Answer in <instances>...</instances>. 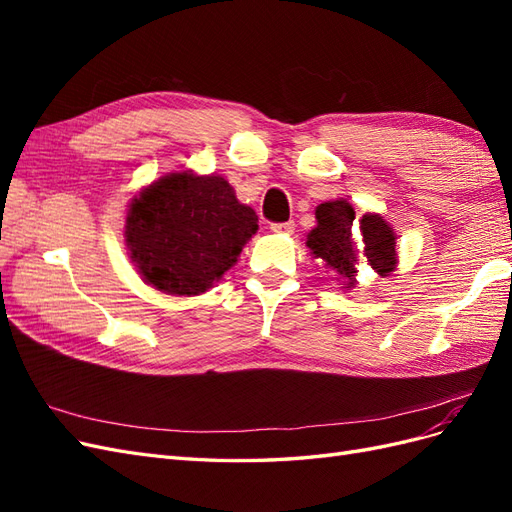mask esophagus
Masks as SVG:
<instances>
[{
    "instance_id": "1",
    "label": "esophagus",
    "mask_w": 512,
    "mask_h": 512,
    "mask_svg": "<svg viewBox=\"0 0 512 512\" xmlns=\"http://www.w3.org/2000/svg\"><path fill=\"white\" fill-rule=\"evenodd\" d=\"M271 230L275 232V235H292V232H294V222L271 224Z\"/></svg>"
}]
</instances>
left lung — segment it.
I'll return each mask as SVG.
<instances>
[{"instance_id": "left-lung-1", "label": "left lung", "mask_w": 512, "mask_h": 512, "mask_svg": "<svg viewBox=\"0 0 512 512\" xmlns=\"http://www.w3.org/2000/svg\"><path fill=\"white\" fill-rule=\"evenodd\" d=\"M316 228L307 235V247L324 265L344 277V288H354L356 265L363 260L378 275L397 267L395 232L376 213H365L359 222L348 200H329L316 207ZM357 235H353V230Z\"/></svg>"}]
</instances>
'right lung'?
<instances>
[{
    "label": "right lung",
    "mask_w": 512,
    "mask_h": 512,
    "mask_svg": "<svg viewBox=\"0 0 512 512\" xmlns=\"http://www.w3.org/2000/svg\"><path fill=\"white\" fill-rule=\"evenodd\" d=\"M258 215L218 175L170 173L138 194L126 215V243L143 280L192 297L218 282L256 235Z\"/></svg>",
    "instance_id": "right-lung-1"
}]
</instances>
